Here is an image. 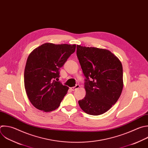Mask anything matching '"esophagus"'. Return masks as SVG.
Here are the masks:
<instances>
[{
  "mask_svg": "<svg viewBox=\"0 0 148 148\" xmlns=\"http://www.w3.org/2000/svg\"><path fill=\"white\" fill-rule=\"evenodd\" d=\"M79 85H75V86H74V87H72V88H71L70 89H71V90L72 91H74V90H75L76 89L79 88Z\"/></svg>",
  "mask_w": 148,
  "mask_h": 148,
  "instance_id": "obj_1",
  "label": "esophagus"
}]
</instances>
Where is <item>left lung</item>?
Returning a JSON list of instances; mask_svg holds the SVG:
<instances>
[{"label":"left lung","mask_w":148,"mask_h":148,"mask_svg":"<svg viewBox=\"0 0 148 148\" xmlns=\"http://www.w3.org/2000/svg\"><path fill=\"white\" fill-rule=\"evenodd\" d=\"M77 55L86 77V95L78 104L88 114H102L117 102L121 94L122 64L117 56L104 49L77 45Z\"/></svg>","instance_id":"obj_1"}]
</instances>
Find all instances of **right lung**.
Here are the masks:
<instances>
[{
    "label": "right lung",
    "mask_w": 148,
    "mask_h": 148,
    "mask_svg": "<svg viewBox=\"0 0 148 148\" xmlns=\"http://www.w3.org/2000/svg\"><path fill=\"white\" fill-rule=\"evenodd\" d=\"M75 45L45 43L28 57L24 70V86L31 104L45 112L60 105L69 87L59 81V69L75 50Z\"/></svg>",
    "instance_id": "1"
}]
</instances>
